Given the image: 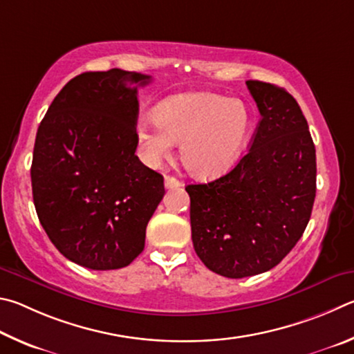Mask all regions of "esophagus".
<instances>
[{"label": "esophagus", "instance_id": "1", "mask_svg": "<svg viewBox=\"0 0 354 354\" xmlns=\"http://www.w3.org/2000/svg\"><path fill=\"white\" fill-rule=\"evenodd\" d=\"M182 185L183 183L180 180H177L176 177H172V176H166L165 177V188L166 189H177V188H180Z\"/></svg>", "mask_w": 354, "mask_h": 354}]
</instances>
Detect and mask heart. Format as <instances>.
Masks as SVG:
<instances>
[{"label":"heart","instance_id":"b5f03b06","mask_svg":"<svg viewBox=\"0 0 354 354\" xmlns=\"http://www.w3.org/2000/svg\"><path fill=\"white\" fill-rule=\"evenodd\" d=\"M252 113L239 99L216 93H182L165 99L155 116L135 127L141 160L155 167L169 158L180 141L183 165L194 176L218 177L230 171L243 155L252 133Z\"/></svg>","mask_w":354,"mask_h":354}]
</instances>
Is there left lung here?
<instances>
[{"label":"left lung","instance_id":"obj_1","mask_svg":"<svg viewBox=\"0 0 354 354\" xmlns=\"http://www.w3.org/2000/svg\"><path fill=\"white\" fill-rule=\"evenodd\" d=\"M261 120L249 152L218 180L188 185L197 257L227 278L268 272L299 243L315 199V147L292 95L247 80Z\"/></svg>","mask_w":354,"mask_h":354}]
</instances>
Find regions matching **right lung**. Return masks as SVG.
I'll return each mask as SVG.
<instances>
[{
    "label": "right lung",
    "instance_id": "right-lung-1",
    "mask_svg": "<svg viewBox=\"0 0 354 354\" xmlns=\"http://www.w3.org/2000/svg\"><path fill=\"white\" fill-rule=\"evenodd\" d=\"M146 74L113 68L71 79L35 136L37 216L62 255L93 270L126 268L145 249L163 176L135 155L138 86Z\"/></svg>",
    "mask_w": 354,
    "mask_h": 354
}]
</instances>
